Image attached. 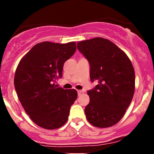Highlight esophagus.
<instances>
[{"instance_id":"1","label":"esophagus","mask_w":154,"mask_h":154,"mask_svg":"<svg viewBox=\"0 0 154 154\" xmlns=\"http://www.w3.org/2000/svg\"><path fill=\"white\" fill-rule=\"evenodd\" d=\"M77 93H78V95H80L82 93H83V90H78V91H77Z\"/></svg>"}]
</instances>
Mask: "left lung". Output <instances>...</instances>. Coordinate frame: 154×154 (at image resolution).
I'll use <instances>...</instances> for the list:
<instances>
[{
  "mask_svg": "<svg viewBox=\"0 0 154 154\" xmlns=\"http://www.w3.org/2000/svg\"><path fill=\"white\" fill-rule=\"evenodd\" d=\"M77 47L89 63L91 81L98 82L87 91V120L100 128L112 127L122 119L133 99L135 71L131 61L114 43L100 37L79 42Z\"/></svg>",
  "mask_w": 154,
  "mask_h": 154,
  "instance_id": "8db88e82",
  "label": "left lung"
}]
</instances>
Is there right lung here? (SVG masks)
I'll list each match as a JSON object with an SVG mask.
<instances>
[{
  "mask_svg": "<svg viewBox=\"0 0 154 154\" xmlns=\"http://www.w3.org/2000/svg\"><path fill=\"white\" fill-rule=\"evenodd\" d=\"M76 49L74 42H43L34 45L18 63L14 78L15 91L26 113L39 127L54 130L67 122L77 92L55 83L63 77L65 62Z\"/></svg>",
  "mask_w": 154,
  "mask_h": 154,
  "instance_id": "right-lung-1",
  "label": "right lung"
}]
</instances>
